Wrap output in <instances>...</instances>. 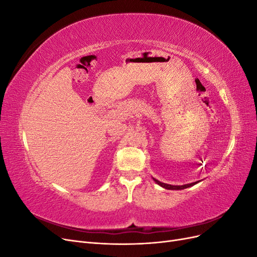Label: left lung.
<instances>
[{"mask_svg": "<svg viewBox=\"0 0 257 257\" xmlns=\"http://www.w3.org/2000/svg\"><path fill=\"white\" fill-rule=\"evenodd\" d=\"M154 181L157 182L159 185L163 186L164 189H167V190H183V189H186V188H190V186L196 184L197 182H193V183H189V184H184V185H172V184H166V183H163L159 180H157V179H154Z\"/></svg>", "mask_w": 257, "mask_h": 257, "instance_id": "8db88e82", "label": "left lung"}]
</instances>
